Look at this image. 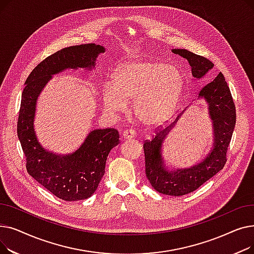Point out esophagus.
Returning <instances> with one entry per match:
<instances>
[{
    "mask_svg": "<svg viewBox=\"0 0 254 254\" xmlns=\"http://www.w3.org/2000/svg\"><path fill=\"white\" fill-rule=\"evenodd\" d=\"M135 137H136L135 130H132V129H125V130L123 131V138H124L125 140H127V139H131V138H135Z\"/></svg>",
    "mask_w": 254,
    "mask_h": 254,
    "instance_id": "esophagus-1",
    "label": "esophagus"
}]
</instances>
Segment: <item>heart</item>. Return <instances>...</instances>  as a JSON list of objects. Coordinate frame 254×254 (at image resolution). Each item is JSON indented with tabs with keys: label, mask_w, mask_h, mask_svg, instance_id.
Here are the masks:
<instances>
[{
	"label": "heart",
	"mask_w": 254,
	"mask_h": 254,
	"mask_svg": "<svg viewBox=\"0 0 254 254\" xmlns=\"http://www.w3.org/2000/svg\"><path fill=\"white\" fill-rule=\"evenodd\" d=\"M185 79L174 65L151 61L135 60L120 64L111 84L103 89L105 109L123 112L131 101V112L140 124L154 127L170 116L179 102Z\"/></svg>",
	"instance_id": "obj_1"
}]
</instances>
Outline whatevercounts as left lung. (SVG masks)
<instances>
[{
    "instance_id": "8db88e82",
    "label": "left lung",
    "mask_w": 254,
    "mask_h": 254,
    "mask_svg": "<svg viewBox=\"0 0 254 254\" xmlns=\"http://www.w3.org/2000/svg\"><path fill=\"white\" fill-rule=\"evenodd\" d=\"M172 51L189 61L192 76L196 79L203 78L214 66L208 59L194 55L190 50L173 49ZM198 98H204L209 105V115L214 130L213 148L202 163L188 169L169 171L165 168L161 148L164 139L184 111L176 118L174 124L165 129L155 130V137L151 141L146 140L143 148L146 176L158 192L175 196L192 192L216 175L226 163V152L236 125V107L222 73H219L213 81L199 90Z\"/></svg>"
}]
</instances>
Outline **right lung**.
<instances>
[{"mask_svg":"<svg viewBox=\"0 0 254 254\" xmlns=\"http://www.w3.org/2000/svg\"><path fill=\"white\" fill-rule=\"evenodd\" d=\"M105 48L93 43L63 48L40 63L25 80L17 122V136L29 174L52 194L64 201L88 198L98 189L107 157L119 143L115 128L91 130L83 144L68 155L45 150L34 129L36 102L52 75L65 69L95 68Z\"/></svg>","mask_w":254,"mask_h":254,"instance_id":"1","label":"right lung"}]
</instances>
